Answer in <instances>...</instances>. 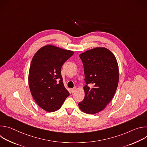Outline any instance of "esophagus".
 Returning a JSON list of instances; mask_svg holds the SVG:
<instances>
[{
	"instance_id": "obj_1",
	"label": "esophagus",
	"mask_w": 147,
	"mask_h": 147,
	"mask_svg": "<svg viewBox=\"0 0 147 147\" xmlns=\"http://www.w3.org/2000/svg\"><path fill=\"white\" fill-rule=\"evenodd\" d=\"M76 87H74V88H72V89H71V92L72 93H74V92H76Z\"/></svg>"
}]
</instances>
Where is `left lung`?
<instances>
[{"label": "left lung", "mask_w": 147, "mask_h": 147, "mask_svg": "<svg viewBox=\"0 0 147 147\" xmlns=\"http://www.w3.org/2000/svg\"><path fill=\"white\" fill-rule=\"evenodd\" d=\"M79 57L83 63L86 85L84 87V98L78 107L84 113L95 114L106 107L116 92L119 82L117 62L115 55L105 48L87 51Z\"/></svg>", "instance_id": "8db88e82"}]
</instances>
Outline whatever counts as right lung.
I'll return each instance as SVG.
<instances>
[{
  "mask_svg": "<svg viewBox=\"0 0 147 147\" xmlns=\"http://www.w3.org/2000/svg\"><path fill=\"white\" fill-rule=\"evenodd\" d=\"M74 52L47 45L39 49L30 65L28 83L35 101L48 112L60 109L69 95L63 82L61 69Z\"/></svg>",
  "mask_w": 147,
  "mask_h": 147,
  "instance_id": "right-lung-1",
  "label": "right lung"
}]
</instances>
